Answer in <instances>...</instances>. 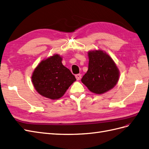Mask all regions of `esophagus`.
Listing matches in <instances>:
<instances>
[{"label":"esophagus","instance_id":"1","mask_svg":"<svg viewBox=\"0 0 149 149\" xmlns=\"http://www.w3.org/2000/svg\"><path fill=\"white\" fill-rule=\"evenodd\" d=\"M81 74H76L75 75V78H76V79L77 80V81H79V80H81Z\"/></svg>","mask_w":149,"mask_h":149}]
</instances>
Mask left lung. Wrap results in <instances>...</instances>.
<instances>
[{
    "mask_svg": "<svg viewBox=\"0 0 149 149\" xmlns=\"http://www.w3.org/2000/svg\"><path fill=\"white\" fill-rule=\"evenodd\" d=\"M88 57V70L82 78V82L96 94L113 89L119 80L120 71L111 57L101 49L89 51Z\"/></svg>",
    "mask_w": 149,
    "mask_h": 149,
    "instance_id": "1",
    "label": "left lung"
}]
</instances>
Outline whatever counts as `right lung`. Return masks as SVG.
I'll return each mask as SVG.
<instances>
[{"instance_id":"obj_1","label":"right lung","mask_w":149,"mask_h":149,"mask_svg":"<svg viewBox=\"0 0 149 149\" xmlns=\"http://www.w3.org/2000/svg\"><path fill=\"white\" fill-rule=\"evenodd\" d=\"M62 57L54 54L43 60L35 68L31 81L41 96L55 100L62 97L72 83L75 76L62 63Z\"/></svg>"}]
</instances>
